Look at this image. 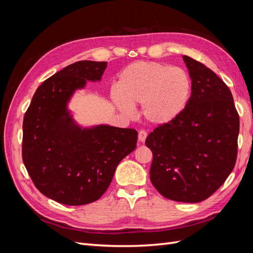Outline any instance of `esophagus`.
Here are the masks:
<instances>
[{
    "mask_svg": "<svg viewBox=\"0 0 253 253\" xmlns=\"http://www.w3.org/2000/svg\"><path fill=\"white\" fill-rule=\"evenodd\" d=\"M147 136H148L147 132L143 131V129H141V131H139V133H138V140L140 142H144V140L147 139Z\"/></svg>",
    "mask_w": 253,
    "mask_h": 253,
    "instance_id": "34e87169",
    "label": "esophagus"
}]
</instances>
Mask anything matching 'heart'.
<instances>
[{"label": "heart", "mask_w": 253, "mask_h": 253, "mask_svg": "<svg viewBox=\"0 0 253 253\" xmlns=\"http://www.w3.org/2000/svg\"><path fill=\"white\" fill-rule=\"evenodd\" d=\"M192 81L177 66L139 61L127 65L119 75L113 101L126 115L132 105L142 103V114L153 125L170 124L185 111L190 100Z\"/></svg>", "instance_id": "b5f03b06"}]
</instances>
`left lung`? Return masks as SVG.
Listing matches in <instances>:
<instances>
[{"label":"left lung","instance_id":"8db88e82","mask_svg":"<svg viewBox=\"0 0 253 253\" xmlns=\"http://www.w3.org/2000/svg\"><path fill=\"white\" fill-rule=\"evenodd\" d=\"M192 80L187 108L151 132L150 178L163 196L200 203L223 185L237 156L240 117L230 89L203 63L182 57Z\"/></svg>","mask_w":253,"mask_h":253}]
</instances>
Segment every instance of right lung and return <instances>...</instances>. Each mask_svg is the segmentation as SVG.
<instances>
[{"mask_svg": "<svg viewBox=\"0 0 253 253\" xmlns=\"http://www.w3.org/2000/svg\"><path fill=\"white\" fill-rule=\"evenodd\" d=\"M108 62L78 61L37 88L23 120L22 158L42 194L60 204L93 203L108 190L118 164L132 153L137 131L111 126L82 128L67 103L86 80L100 81Z\"/></svg>", "mask_w": 253, "mask_h": 253, "instance_id": "obj_1", "label": "right lung"}]
</instances>
